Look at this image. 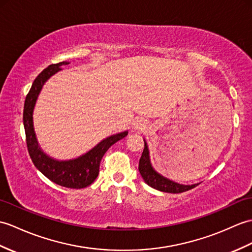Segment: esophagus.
Returning a JSON list of instances; mask_svg holds the SVG:
<instances>
[{
    "label": "esophagus",
    "mask_w": 252,
    "mask_h": 252,
    "mask_svg": "<svg viewBox=\"0 0 252 252\" xmlns=\"http://www.w3.org/2000/svg\"><path fill=\"white\" fill-rule=\"evenodd\" d=\"M146 125H147V122H146L144 119L136 118L133 121V128L136 131H142L146 127Z\"/></svg>",
    "instance_id": "34e87169"
}]
</instances>
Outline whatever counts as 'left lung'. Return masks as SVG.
Wrapping results in <instances>:
<instances>
[{
	"instance_id": "8db88e82",
	"label": "left lung",
	"mask_w": 252,
	"mask_h": 252,
	"mask_svg": "<svg viewBox=\"0 0 252 252\" xmlns=\"http://www.w3.org/2000/svg\"><path fill=\"white\" fill-rule=\"evenodd\" d=\"M144 143H145V147H144L142 157H140L139 159L138 171L140 175H142L143 179L145 180V183L148 186H150L151 188L157 189L162 192H167V193H181V192L191 190L198 185V184L181 185V184L175 183V181L168 179L164 176H162V175L158 173L153 167V165H151L148 145L146 143L145 139H144Z\"/></svg>"
}]
</instances>
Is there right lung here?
<instances>
[{
  "label": "right lung",
  "instance_id": "obj_1",
  "mask_svg": "<svg viewBox=\"0 0 252 252\" xmlns=\"http://www.w3.org/2000/svg\"><path fill=\"white\" fill-rule=\"evenodd\" d=\"M67 64H69V62L66 61L51 64L35 78L25 101L23 126H25L29 155H30L35 167L57 185L71 189H81L90 186L96 179L99 162H101L103 156L110 146L126 137L127 135V131L117 133L104 138L88 153L75 158V159L60 161L44 153L37 142L36 134L34 131L33 110L44 84L52 75L59 72L62 65H67Z\"/></svg>",
  "mask_w": 252,
  "mask_h": 252
}]
</instances>
